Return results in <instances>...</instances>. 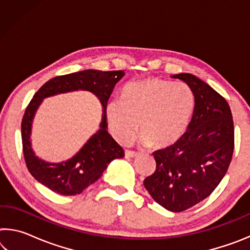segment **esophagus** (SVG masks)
I'll list each match as a JSON object with an SVG mask.
<instances>
[{"instance_id":"34e87169","label":"esophagus","mask_w":250,"mask_h":250,"mask_svg":"<svg viewBox=\"0 0 250 250\" xmlns=\"http://www.w3.org/2000/svg\"><path fill=\"white\" fill-rule=\"evenodd\" d=\"M125 154L126 158H135V156L138 155L137 152H134V151H130V150H125Z\"/></svg>"}]
</instances>
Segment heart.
<instances>
[{"label": "heart", "instance_id": "b5f03b06", "mask_svg": "<svg viewBox=\"0 0 250 250\" xmlns=\"http://www.w3.org/2000/svg\"><path fill=\"white\" fill-rule=\"evenodd\" d=\"M194 94L188 84L149 78L126 84L122 100H110L105 107L110 133L125 145L139 130L141 141L167 147L183 135L191 120Z\"/></svg>", "mask_w": 250, "mask_h": 250}]
</instances>
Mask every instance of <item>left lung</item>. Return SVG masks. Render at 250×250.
Returning a JSON list of instances; mask_svg holds the SVG:
<instances>
[{
    "label": "left lung",
    "instance_id": "obj_1",
    "mask_svg": "<svg viewBox=\"0 0 250 250\" xmlns=\"http://www.w3.org/2000/svg\"><path fill=\"white\" fill-rule=\"evenodd\" d=\"M191 88L195 105L186 132L153 152L156 167L143 181L152 198L171 211L205 200L226 174L234 152V122L226 99L191 74L174 75Z\"/></svg>",
    "mask_w": 250,
    "mask_h": 250
}]
</instances>
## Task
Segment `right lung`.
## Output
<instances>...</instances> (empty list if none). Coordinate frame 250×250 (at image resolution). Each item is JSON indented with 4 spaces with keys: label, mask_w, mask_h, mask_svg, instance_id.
Instances as JSON below:
<instances>
[{
    "label": "right lung",
    "mask_w": 250,
    "mask_h": 250,
    "mask_svg": "<svg viewBox=\"0 0 250 250\" xmlns=\"http://www.w3.org/2000/svg\"><path fill=\"white\" fill-rule=\"evenodd\" d=\"M125 76L124 70L101 71L88 69L57 76L45 83L34 95L22 119V143L26 167L34 179L62 195H76L103 175L108 164L124 158V149L107 131L105 107L116 83ZM74 90H88L99 97L104 115L101 129L73 158L61 164H48L37 158L30 147L31 121L41 100L46 96Z\"/></svg>",
    "instance_id": "1"
}]
</instances>
